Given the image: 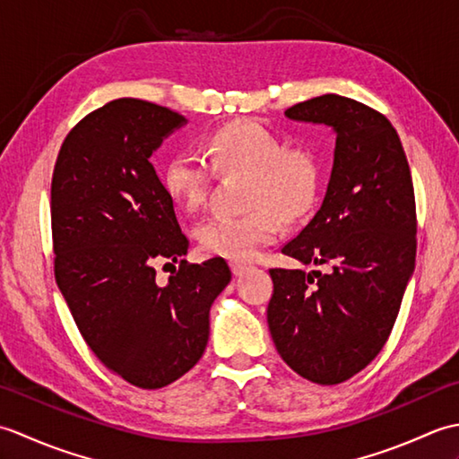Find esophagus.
<instances>
[{
    "instance_id": "34e87169",
    "label": "esophagus",
    "mask_w": 459,
    "mask_h": 459,
    "mask_svg": "<svg viewBox=\"0 0 459 459\" xmlns=\"http://www.w3.org/2000/svg\"><path fill=\"white\" fill-rule=\"evenodd\" d=\"M230 270H232V274H235V276H242L245 272H248V266L240 264V262H230Z\"/></svg>"
}]
</instances>
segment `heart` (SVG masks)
I'll list each match as a JSON object with an SVG mask.
<instances>
[{"label":"heart","mask_w":459,"mask_h":459,"mask_svg":"<svg viewBox=\"0 0 459 459\" xmlns=\"http://www.w3.org/2000/svg\"><path fill=\"white\" fill-rule=\"evenodd\" d=\"M204 155L219 173H247L242 217L204 219L195 237L204 255L248 262L280 232L278 217L298 221L314 209L321 187V161L304 145L288 148L281 135L260 122H232L204 140ZM163 187L185 211L201 209L211 189L212 171L189 150L171 153L161 169Z\"/></svg>","instance_id":"b5f03b06"}]
</instances>
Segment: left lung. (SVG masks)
<instances>
[{"label": "left lung", "instance_id": "left-lung-1", "mask_svg": "<svg viewBox=\"0 0 459 459\" xmlns=\"http://www.w3.org/2000/svg\"><path fill=\"white\" fill-rule=\"evenodd\" d=\"M333 128L327 193L281 248L319 270L272 268L268 327L280 357L317 385L363 370L385 347L416 258L414 187L393 124L353 99L324 94L286 110Z\"/></svg>", "mask_w": 459, "mask_h": 459}]
</instances>
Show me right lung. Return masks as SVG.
<instances>
[{"mask_svg": "<svg viewBox=\"0 0 459 459\" xmlns=\"http://www.w3.org/2000/svg\"><path fill=\"white\" fill-rule=\"evenodd\" d=\"M181 114L138 99L91 112L65 138L51 183L56 286L86 345L130 385L161 388L197 365L229 264H187L189 240L150 163ZM180 260L170 281L155 261Z\"/></svg>", "mask_w": 459, "mask_h": 459, "instance_id": "add662e5", "label": "right lung"}]
</instances>
